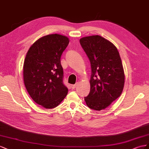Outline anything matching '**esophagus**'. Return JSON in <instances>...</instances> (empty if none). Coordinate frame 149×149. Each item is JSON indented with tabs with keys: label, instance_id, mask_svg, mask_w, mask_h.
<instances>
[{
	"label": "esophagus",
	"instance_id": "34e87169",
	"mask_svg": "<svg viewBox=\"0 0 149 149\" xmlns=\"http://www.w3.org/2000/svg\"><path fill=\"white\" fill-rule=\"evenodd\" d=\"M78 86V83H77L76 84H75V85H72V86H70L71 87V88H72V89H74L76 87H77Z\"/></svg>",
	"mask_w": 149,
	"mask_h": 149
}]
</instances>
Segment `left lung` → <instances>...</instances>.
I'll return each mask as SVG.
<instances>
[{"label":"left lung","instance_id":"1","mask_svg":"<svg viewBox=\"0 0 149 149\" xmlns=\"http://www.w3.org/2000/svg\"><path fill=\"white\" fill-rule=\"evenodd\" d=\"M80 43L91 62V90L84 98L88 107L100 111L119 97L125 75L119 53L112 42L100 36L82 37Z\"/></svg>","mask_w":149,"mask_h":149}]
</instances>
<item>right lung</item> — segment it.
Segmentation results:
<instances>
[{
  "instance_id": "right-lung-1",
  "label": "right lung",
  "mask_w": 149,
  "mask_h": 149,
  "mask_svg": "<svg viewBox=\"0 0 149 149\" xmlns=\"http://www.w3.org/2000/svg\"><path fill=\"white\" fill-rule=\"evenodd\" d=\"M69 38L60 34L42 37L29 48L23 67L25 88L36 103L53 109L64 99L68 88L63 84L61 57Z\"/></svg>"
}]
</instances>
